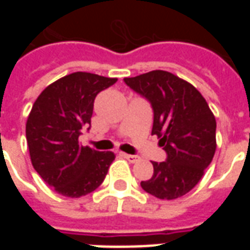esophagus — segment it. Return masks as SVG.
Instances as JSON below:
<instances>
[{
  "label": "esophagus",
  "instance_id": "1",
  "mask_svg": "<svg viewBox=\"0 0 250 250\" xmlns=\"http://www.w3.org/2000/svg\"><path fill=\"white\" fill-rule=\"evenodd\" d=\"M123 157H125V159H127V161L131 163H136L138 161H139V159H141V158L138 157V155H131V154H123Z\"/></svg>",
  "mask_w": 250,
  "mask_h": 250
}]
</instances>
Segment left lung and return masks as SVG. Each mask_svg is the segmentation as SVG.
Listing matches in <instances>:
<instances>
[{"label": "left lung", "instance_id": "left-lung-1", "mask_svg": "<svg viewBox=\"0 0 250 250\" xmlns=\"http://www.w3.org/2000/svg\"><path fill=\"white\" fill-rule=\"evenodd\" d=\"M125 83L151 103V134L167 154L165 162H152L154 174L142 181V188L159 199L179 198L198 184L214 157V115L197 88L167 71L125 77Z\"/></svg>", "mask_w": 250, "mask_h": 250}]
</instances>
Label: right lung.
Returning a JSON list of instances; mask_svg holds the SVG:
<instances>
[{"mask_svg": "<svg viewBox=\"0 0 250 250\" xmlns=\"http://www.w3.org/2000/svg\"><path fill=\"white\" fill-rule=\"evenodd\" d=\"M116 80L75 72L49 84L32 107L26 120L30 161L44 182L64 197L92 193L115 159L112 151L82 146L79 136L91 125L96 95Z\"/></svg>", "mask_w": 250, "mask_h": 250, "instance_id": "1", "label": "right lung"}]
</instances>
